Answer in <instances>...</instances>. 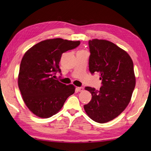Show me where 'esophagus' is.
Returning a JSON list of instances; mask_svg holds the SVG:
<instances>
[{"label":"esophagus","mask_w":151,"mask_h":151,"mask_svg":"<svg viewBox=\"0 0 151 151\" xmlns=\"http://www.w3.org/2000/svg\"><path fill=\"white\" fill-rule=\"evenodd\" d=\"M83 88L82 87H77V90L78 91H82L83 90Z\"/></svg>","instance_id":"34e87169"}]
</instances>
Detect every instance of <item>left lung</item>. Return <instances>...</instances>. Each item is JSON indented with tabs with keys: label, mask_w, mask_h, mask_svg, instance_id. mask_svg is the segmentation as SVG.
<instances>
[{
	"label": "left lung",
	"mask_w": 151,
	"mask_h": 151,
	"mask_svg": "<svg viewBox=\"0 0 151 151\" xmlns=\"http://www.w3.org/2000/svg\"><path fill=\"white\" fill-rule=\"evenodd\" d=\"M89 70L99 74V90L86 87L92 98L84 105L88 117L96 122H109L122 112L130 101L136 78L133 63L125 50L106 40H89Z\"/></svg>",
	"instance_id": "1"
}]
</instances>
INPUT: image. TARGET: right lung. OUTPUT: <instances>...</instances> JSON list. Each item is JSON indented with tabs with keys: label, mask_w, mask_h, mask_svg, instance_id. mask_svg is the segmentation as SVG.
<instances>
[{
	"label": "right lung",
	"mask_w": 151,
	"mask_h": 151,
	"mask_svg": "<svg viewBox=\"0 0 151 151\" xmlns=\"http://www.w3.org/2000/svg\"><path fill=\"white\" fill-rule=\"evenodd\" d=\"M80 41L60 38L47 39L29 49L21 60L18 78L23 99L34 114L49 118L58 112L67 98L74 94L75 87L55 79L61 73V55L76 48Z\"/></svg>",
	"instance_id": "right-lung-1"
}]
</instances>
